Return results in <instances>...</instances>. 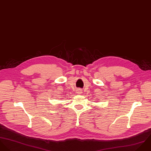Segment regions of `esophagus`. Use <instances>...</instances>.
I'll list each match as a JSON object with an SVG mask.
<instances>
[{
  "mask_svg": "<svg viewBox=\"0 0 151 151\" xmlns=\"http://www.w3.org/2000/svg\"><path fill=\"white\" fill-rule=\"evenodd\" d=\"M82 93V91L81 90V89H78V91H77V93L78 94H81Z\"/></svg>",
  "mask_w": 151,
  "mask_h": 151,
  "instance_id": "obj_1",
  "label": "esophagus"
}]
</instances>
